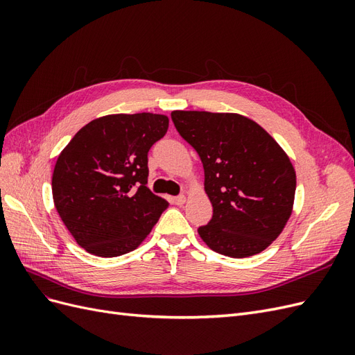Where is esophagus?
Instances as JSON below:
<instances>
[{"mask_svg":"<svg viewBox=\"0 0 355 355\" xmlns=\"http://www.w3.org/2000/svg\"><path fill=\"white\" fill-rule=\"evenodd\" d=\"M187 201V197L182 194V196H178L176 198H175V202L178 204V206H182V204H184Z\"/></svg>","mask_w":355,"mask_h":355,"instance_id":"obj_1","label":"esophagus"}]
</instances>
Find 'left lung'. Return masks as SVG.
Here are the masks:
<instances>
[{"label":"left lung","instance_id":"1","mask_svg":"<svg viewBox=\"0 0 355 355\" xmlns=\"http://www.w3.org/2000/svg\"><path fill=\"white\" fill-rule=\"evenodd\" d=\"M176 130L198 153L213 216L198 228L211 250L261 253L292 214L296 173L288 157L253 120L239 114L173 111Z\"/></svg>","mask_w":355,"mask_h":355}]
</instances>
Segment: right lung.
Returning <instances> with one entry per match:
<instances>
[{"mask_svg":"<svg viewBox=\"0 0 355 355\" xmlns=\"http://www.w3.org/2000/svg\"><path fill=\"white\" fill-rule=\"evenodd\" d=\"M167 128L159 114L106 115L85 124L60 153L53 201L84 250L102 257L135 250L168 207L148 188V153Z\"/></svg>","mask_w":355,"mask_h":355,"instance_id":"add662e5","label":"right lung"}]
</instances>
